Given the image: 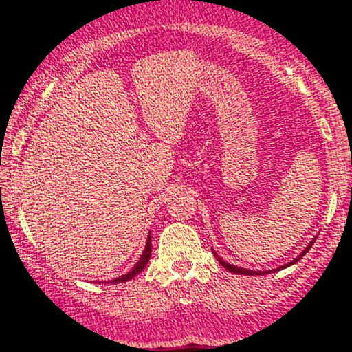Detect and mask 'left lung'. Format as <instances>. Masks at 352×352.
I'll return each instance as SVG.
<instances>
[{"label": "left lung", "instance_id": "1", "mask_svg": "<svg viewBox=\"0 0 352 352\" xmlns=\"http://www.w3.org/2000/svg\"><path fill=\"white\" fill-rule=\"evenodd\" d=\"M314 243V240L313 241H311V243L308 245V246H306V248L305 250H302V253L300 254V256H298V258H294V260L293 261H289V263L288 265H285V266H280V268H286V266H292V265H294V263H298V261H300L301 260V258L302 256H305V254L306 253H308V250L311 248V245H313ZM213 254H215V256H217V260L218 261H220V265L221 266H223V268L225 270H228V272L230 273H236V274H268L270 272H276V270H268V272H253V270H246V268H240V266H233V265H230V263H227V261H223V260H221V258L220 256H218V254L215 253V252H213ZM280 268H278V270H280Z\"/></svg>", "mask_w": 352, "mask_h": 352}]
</instances>
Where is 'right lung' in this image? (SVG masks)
<instances>
[{
  "label": "right lung",
  "mask_w": 352,
  "mask_h": 352,
  "mask_svg": "<svg viewBox=\"0 0 352 352\" xmlns=\"http://www.w3.org/2000/svg\"><path fill=\"white\" fill-rule=\"evenodd\" d=\"M151 253H152V241H151V235H148V236H147V243H145V250H144L142 256H140V260L137 261L134 268H132L129 273H125V274H122V276H119V278H114V280H111L109 283L131 281L132 278L137 276V274H139V273L142 272V270L145 268V265L148 263V260H151ZM100 283H102V281H100Z\"/></svg>",
  "instance_id": "1"
}]
</instances>
